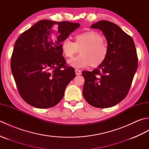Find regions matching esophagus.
I'll use <instances>...</instances> for the list:
<instances>
[{"instance_id":"1","label":"esophagus","mask_w":149,"mask_h":149,"mask_svg":"<svg viewBox=\"0 0 149 149\" xmlns=\"http://www.w3.org/2000/svg\"><path fill=\"white\" fill-rule=\"evenodd\" d=\"M75 74H76L77 75H79L81 74V71L80 70L75 69Z\"/></svg>"}]
</instances>
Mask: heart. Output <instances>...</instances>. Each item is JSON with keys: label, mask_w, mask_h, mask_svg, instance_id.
Returning <instances> with one entry per match:
<instances>
[{"label": "heart", "mask_w": 149, "mask_h": 149, "mask_svg": "<svg viewBox=\"0 0 149 149\" xmlns=\"http://www.w3.org/2000/svg\"><path fill=\"white\" fill-rule=\"evenodd\" d=\"M75 42L66 38L61 43V50L66 58H70L81 49V54L70 60L71 66L82 68L90 65L96 67L105 61L108 54V47L103 38L94 31H88L75 35Z\"/></svg>", "instance_id": "b5f03b06"}]
</instances>
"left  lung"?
<instances>
[{
    "mask_svg": "<svg viewBox=\"0 0 149 149\" xmlns=\"http://www.w3.org/2000/svg\"><path fill=\"white\" fill-rule=\"evenodd\" d=\"M106 38L108 54L102 65L93 71H83V95L91 106L110 107L124 99L138 68V56L131 36L109 21L93 24Z\"/></svg>",
    "mask_w": 149,
    "mask_h": 149,
    "instance_id": "8db88e82",
    "label": "left lung"
}]
</instances>
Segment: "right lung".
<instances>
[{"mask_svg":"<svg viewBox=\"0 0 149 149\" xmlns=\"http://www.w3.org/2000/svg\"><path fill=\"white\" fill-rule=\"evenodd\" d=\"M80 24L42 20L16 41L11 68L24 101L37 108H49L63 99L75 70L62 56L61 43Z\"/></svg>","mask_w":149,"mask_h":149,"instance_id":"right-lung-1","label":"right lung"}]
</instances>
